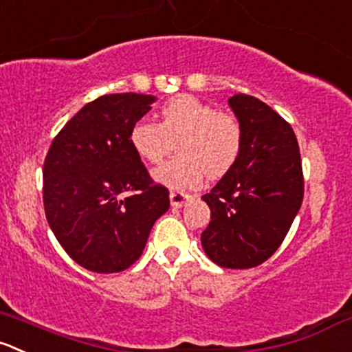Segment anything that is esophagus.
I'll return each instance as SVG.
<instances>
[{
  "label": "esophagus",
  "mask_w": 352,
  "mask_h": 352,
  "mask_svg": "<svg viewBox=\"0 0 352 352\" xmlns=\"http://www.w3.org/2000/svg\"><path fill=\"white\" fill-rule=\"evenodd\" d=\"M189 199L190 194L184 192V190H172L170 192V203H172L173 208H182Z\"/></svg>",
  "instance_id": "1"
}]
</instances>
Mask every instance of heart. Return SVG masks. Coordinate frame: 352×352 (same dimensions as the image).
I'll list each match as a JSON object with an SVG mask.
<instances>
[{"label": "heart", "instance_id": "obj_1", "mask_svg": "<svg viewBox=\"0 0 352 352\" xmlns=\"http://www.w3.org/2000/svg\"><path fill=\"white\" fill-rule=\"evenodd\" d=\"M177 139L179 156L153 177L172 189H189L204 177L220 179L230 172L242 151V125L234 115L182 94L163 104L160 124L141 120L131 129L132 149L149 165H158Z\"/></svg>", "mask_w": 352, "mask_h": 352}]
</instances>
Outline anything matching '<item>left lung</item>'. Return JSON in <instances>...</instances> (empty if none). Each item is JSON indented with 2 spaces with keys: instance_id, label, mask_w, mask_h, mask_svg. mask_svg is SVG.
I'll use <instances>...</instances> for the list:
<instances>
[{
  "instance_id": "1",
  "label": "left lung",
  "mask_w": 352,
  "mask_h": 352,
  "mask_svg": "<svg viewBox=\"0 0 352 352\" xmlns=\"http://www.w3.org/2000/svg\"><path fill=\"white\" fill-rule=\"evenodd\" d=\"M242 125L237 163L203 199L211 221L201 234L218 267L252 268L284 242L305 196L301 153L291 124L258 98L228 100Z\"/></svg>"
}]
</instances>
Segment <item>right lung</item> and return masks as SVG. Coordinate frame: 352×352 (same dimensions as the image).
<instances>
[{"instance_id":"add662e5","label":"right lung","mask_w":352,"mask_h":352,"mask_svg":"<svg viewBox=\"0 0 352 352\" xmlns=\"http://www.w3.org/2000/svg\"><path fill=\"white\" fill-rule=\"evenodd\" d=\"M155 96L104 94L85 104L53 139L43 166L47 223L85 270L117 274L139 259L168 189L151 179L131 146V129Z\"/></svg>"}]
</instances>
